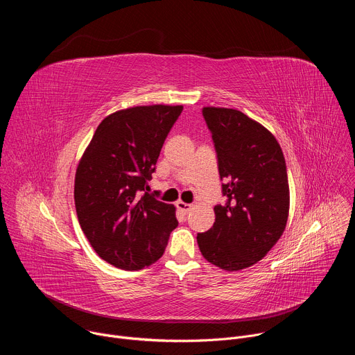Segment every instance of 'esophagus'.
Returning <instances> with one entry per match:
<instances>
[{"label": "esophagus", "instance_id": "obj_1", "mask_svg": "<svg viewBox=\"0 0 355 355\" xmlns=\"http://www.w3.org/2000/svg\"><path fill=\"white\" fill-rule=\"evenodd\" d=\"M177 208H178L182 214H188V212L192 209V205H191V204H187V202L178 200V202H177Z\"/></svg>", "mask_w": 355, "mask_h": 355}]
</instances>
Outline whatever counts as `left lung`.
<instances>
[{
  "label": "left lung",
  "instance_id": "left-lung-1",
  "mask_svg": "<svg viewBox=\"0 0 355 355\" xmlns=\"http://www.w3.org/2000/svg\"><path fill=\"white\" fill-rule=\"evenodd\" d=\"M202 115L212 133L226 202L215 207L214 226L196 240L209 263L239 271L266 257L285 230L286 164L272 133L243 112L205 107Z\"/></svg>",
  "mask_w": 355,
  "mask_h": 355
}]
</instances>
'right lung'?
Wrapping results in <instances>:
<instances>
[{
  "mask_svg": "<svg viewBox=\"0 0 355 355\" xmlns=\"http://www.w3.org/2000/svg\"><path fill=\"white\" fill-rule=\"evenodd\" d=\"M182 107L150 105L101 122L78 163L74 202L96 254L122 270L156 263L178 226L174 205L144 192Z\"/></svg>",
  "mask_w": 355,
  "mask_h": 355,
  "instance_id": "add662e5",
  "label": "right lung"
}]
</instances>
